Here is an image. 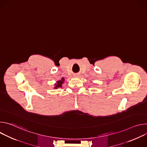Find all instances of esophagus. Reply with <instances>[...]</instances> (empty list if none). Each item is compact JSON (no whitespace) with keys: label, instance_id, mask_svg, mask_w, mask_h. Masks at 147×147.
I'll list each match as a JSON object with an SVG mask.
<instances>
[{"label":"esophagus","instance_id":"obj_1","mask_svg":"<svg viewBox=\"0 0 147 147\" xmlns=\"http://www.w3.org/2000/svg\"><path fill=\"white\" fill-rule=\"evenodd\" d=\"M74 77H76V78H78V77H80V76H79V74H75V75H74Z\"/></svg>","mask_w":147,"mask_h":147}]
</instances>
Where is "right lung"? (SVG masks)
<instances>
[{"instance_id":"1","label":"right lung","mask_w":147,"mask_h":147,"mask_svg":"<svg viewBox=\"0 0 147 147\" xmlns=\"http://www.w3.org/2000/svg\"><path fill=\"white\" fill-rule=\"evenodd\" d=\"M65 81V78L63 77H62L61 79L60 80H59L57 81V82L55 84V89H57V88H60V87H61V86H62V84Z\"/></svg>"}]
</instances>
